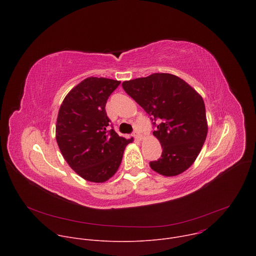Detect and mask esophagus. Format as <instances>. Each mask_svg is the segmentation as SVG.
Here are the masks:
<instances>
[{
  "instance_id": "34e87169",
  "label": "esophagus",
  "mask_w": 256,
  "mask_h": 256,
  "mask_svg": "<svg viewBox=\"0 0 256 256\" xmlns=\"http://www.w3.org/2000/svg\"><path fill=\"white\" fill-rule=\"evenodd\" d=\"M132 136H134V138L136 140H142V136H140L138 132H134Z\"/></svg>"
}]
</instances>
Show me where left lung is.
<instances>
[{
    "label": "left lung",
    "instance_id": "1",
    "mask_svg": "<svg viewBox=\"0 0 256 256\" xmlns=\"http://www.w3.org/2000/svg\"><path fill=\"white\" fill-rule=\"evenodd\" d=\"M122 88L152 120L159 122L153 134L163 150L161 158L150 162V167L168 177L188 170L208 134L202 97L184 80L167 72L124 81Z\"/></svg>",
    "mask_w": 256,
    "mask_h": 256
}]
</instances>
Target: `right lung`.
Wrapping results in <instances>:
<instances>
[{
	"label": "right lung",
	"mask_w": 256,
	"mask_h": 256,
	"mask_svg": "<svg viewBox=\"0 0 256 256\" xmlns=\"http://www.w3.org/2000/svg\"><path fill=\"white\" fill-rule=\"evenodd\" d=\"M120 81L89 77L72 88L58 110L56 138L64 159L87 181L102 184L112 178L134 138L109 130L105 105Z\"/></svg>",
	"instance_id": "1"
}]
</instances>
